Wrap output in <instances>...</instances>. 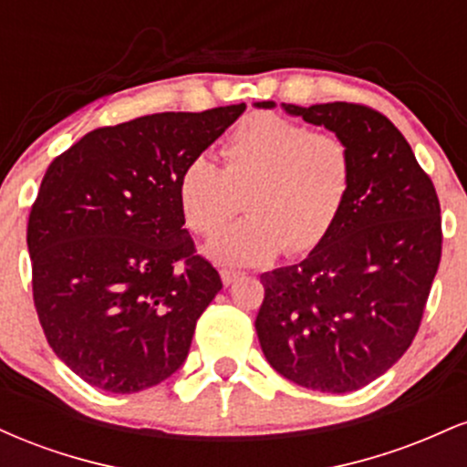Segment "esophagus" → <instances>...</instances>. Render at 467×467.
<instances>
[{"instance_id":"obj_1","label":"esophagus","mask_w":467,"mask_h":467,"mask_svg":"<svg viewBox=\"0 0 467 467\" xmlns=\"http://www.w3.org/2000/svg\"><path fill=\"white\" fill-rule=\"evenodd\" d=\"M239 276H241V272H234V270H222V281H223V285H226V287L233 285L234 281H239Z\"/></svg>"}]
</instances>
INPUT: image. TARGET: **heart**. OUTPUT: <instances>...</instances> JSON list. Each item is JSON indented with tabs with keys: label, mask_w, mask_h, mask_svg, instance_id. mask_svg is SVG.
<instances>
[{
	"label": "heart",
	"mask_w": 467,
	"mask_h": 467,
	"mask_svg": "<svg viewBox=\"0 0 467 467\" xmlns=\"http://www.w3.org/2000/svg\"><path fill=\"white\" fill-rule=\"evenodd\" d=\"M223 169L208 155L186 162L178 206L197 234L217 233L241 208L250 213L206 244L219 265H261L283 250L307 252L327 237L351 189V151L334 133L287 118L244 120L222 147Z\"/></svg>",
	"instance_id": "1"
}]
</instances>
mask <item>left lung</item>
Instances as JSON below:
<instances>
[{
    "mask_svg": "<svg viewBox=\"0 0 467 467\" xmlns=\"http://www.w3.org/2000/svg\"><path fill=\"white\" fill-rule=\"evenodd\" d=\"M281 107L342 138L353 178L340 215L307 259L261 275L256 336L289 382L349 393L387 373L420 329L441 259V208L387 116L353 103Z\"/></svg>",
    "mask_w": 467,
    "mask_h": 467,
    "instance_id": "obj_1",
    "label": "left lung"
}]
</instances>
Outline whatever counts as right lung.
Instances as JSON below:
<instances>
[{"label":"right lung","instance_id":"right-lung-1","mask_svg":"<svg viewBox=\"0 0 467 467\" xmlns=\"http://www.w3.org/2000/svg\"><path fill=\"white\" fill-rule=\"evenodd\" d=\"M244 111L142 116L47 166L28 219L35 307L52 351L92 387L138 393L189 356L222 278L195 254L178 178Z\"/></svg>","mask_w":467,"mask_h":467}]
</instances>
